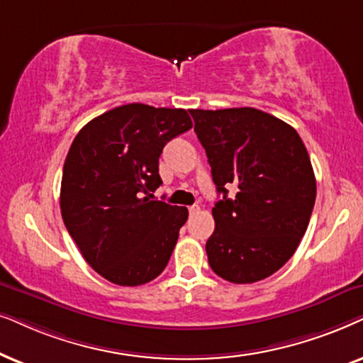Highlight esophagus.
Returning <instances> with one entry per match:
<instances>
[{"label":"esophagus","mask_w":363,"mask_h":363,"mask_svg":"<svg viewBox=\"0 0 363 363\" xmlns=\"http://www.w3.org/2000/svg\"><path fill=\"white\" fill-rule=\"evenodd\" d=\"M199 211H201L199 206H191V207H189V214H191V216L199 214Z\"/></svg>","instance_id":"1"}]
</instances>
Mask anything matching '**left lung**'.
<instances>
[{
    "instance_id": "obj_1",
    "label": "left lung",
    "mask_w": 363,
    "mask_h": 363,
    "mask_svg": "<svg viewBox=\"0 0 363 363\" xmlns=\"http://www.w3.org/2000/svg\"><path fill=\"white\" fill-rule=\"evenodd\" d=\"M194 131L222 199L206 244L211 269L232 284H252L282 267L306 234L315 176L296 129L254 108L192 109ZM234 185L236 197L226 189Z\"/></svg>"
}]
</instances>
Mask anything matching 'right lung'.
Masks as SVG:
<instances>
[{
  "label": "right lung",
  "mask_w": 363,
  "mask_h": 363,
  "mask_svg": "<svg viewBox=\"0 0 363 363\" xmlns=\"http://www.w3.org/2000/svg\"><path fill=\"white\" fill-rule=\"evenodd\" d=\"M186 109L133 103L77 133L61 181V216L86 262L118 286H143L166 269L186 207L152 201L162 184L159 156L189 131Z\"/></svg>",
  "instance_id": "1"
}]
</instances>
